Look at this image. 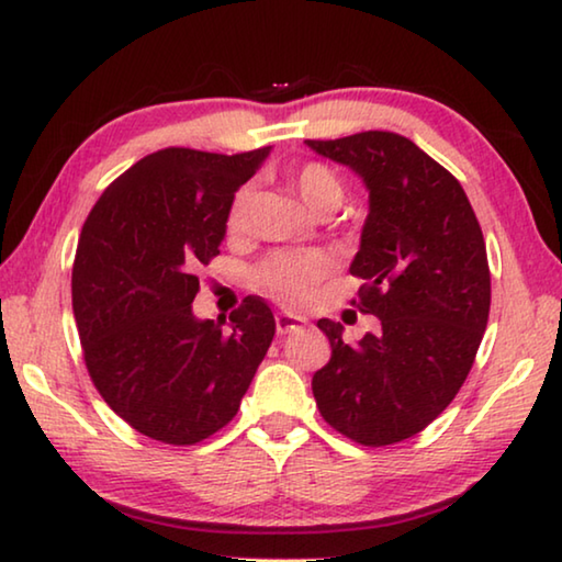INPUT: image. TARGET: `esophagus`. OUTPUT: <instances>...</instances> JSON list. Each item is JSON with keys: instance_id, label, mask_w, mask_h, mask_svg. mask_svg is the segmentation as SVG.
Here are the masks:
<instances>
[{"instance_id": "34e87169", "label": "esophagus", "mask_w": 562, "mask_h": 562, "mask_svg": "<svg viewBox=\"0 0 562 562\" xmlns=\"http://www.w3.org/2000/svg\"><path fill=\"white\" fill-rule=\"evenodd\" d=\"M307 325L302 317H294L290 312H278V317H274V327H278V335H290V331L300 329Z\"/></svg>"}]
</instances>
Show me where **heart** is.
Instances as JSON below:
<instances>
[{
    "label": "heart",
    "instance_id": "heart-1",
    "mask_svg": "<svg viewBox=\"0 0 562 562\" xmlns=\"http://www.w3.org/2000/svg\"><path fill=\"white\" fill-rule=\"evenodd\" d=\"M292 188L300 195V201L307 205L310 213H331L337 211L341 198H345V183L337 170L325 164H307L292 176ZM252 205V188L237 190L233 198L231 215H227V227L231 233L245 231L247 217H250ZM327 272V262L315 252H282L260 268V282L272 294H278L284 302H302L310 297L315 284Z\"/></svg>",
    "mask_w": 562,
    "mask_h": 562
}]
</instances>
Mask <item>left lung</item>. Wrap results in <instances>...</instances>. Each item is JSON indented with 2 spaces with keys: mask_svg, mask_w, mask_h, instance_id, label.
Listing matches in <instances>:
<instances>
[{
  "mask_svg": "<svg viewBox=\"0 0 562 562\" xmlns=\"http://www.w3.org/2000/svg\"><path fill=\"white\" fill-rule=\"evenodd\" d=\"M304 144L367 188L349 272L367 280L359 310L379 319L376 335L357 345L341 339L339 322H317L331 359L312 376V394L325 422L351 441H404L453 402L486 331L491 272L481 225L459 180L398 133Z\"/></svg>",
  "mask_w": 562,
  "mask_h": 562,
  "instance_id": "obj_1",
  "label": "left lung"
}]
</instances>
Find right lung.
Wrapping results in <instances>:
<instances>
[{"mask_svg":"<svg viewBox=\"0 0 562 562\" xmlns=\"http://www.w3.org/2000/svg\"><path fill=\"white\" fill-rule=\"evenodd\" d=\"M270 150H158L113 180L83 223L71 272L83 359L103 402L148 439L190 446L223 429L268 355L274 317L260 297L227 329L198 319L193 300L235 193Z\"/></svg>","mask_w":562,"mask_h":562,"instance_id":"obj_1","label":"right lung"}]
</instances>
